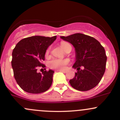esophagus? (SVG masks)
Segmentation results:
<instances>
[{"mask_svg": "<svg viewBox=\"0 0 120 120\" xmlns=\"http://www.w3.org/2000/svg\"><path fill=\"white\" fill-rule=\"evenodd\" d=\"M57 71H60V72H62V73H66L67 72V71L65 70H57Z\"/></svg>", "mask_w": 120, "mask_h": 120, "instance_id": "obj_1", "label": "esophagus"}]
</instances>
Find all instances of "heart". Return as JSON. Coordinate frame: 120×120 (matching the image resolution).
<instances>
[{
	"label": "heart",
	"mask_w": 120,
	"mask_h": 120,
	"mask_svg": "<svg viewBox=\"0 0 120 120\" xmlns=\"http://www.w3.org/2000/svg\"><path fill=\"white\" fill-rule=\"evenodd\" d=\"M69 43L66 42H62L60 46L64 50L65 49V47L66 45ZM50 52V49H48L46 51L45 55L46 56H48ZM70 62L69 59H60V58H53L52 60H49L48 62V66L50 69H55V70H62L65 68L67 65H68Z\"/></svg>",
	"instance_id": "heart-1"
}]
</instances>
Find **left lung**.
<instances>
[{
  "mask_svg": "<svg viewBox=\"0 0 120 120\" xmlns=\"http://www.w3.org/2000/svg\"><path fill=\"white\" fill-rule=\"evenodd\" d=\"M60 38L75 47L76 61L73 68L77 72L69 81L71 86L79 91H87L96 87L106 69L107 56L104 47L93 37L81 33Z\"/></svg>",
  "mask_w": 120,
  "mask_h": 120,
  "instance_id": "8db88e82",
  "label": "left lung"
}]
</instances>
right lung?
Returning a JSON list of instances; mask_svg holds the SVG:
<instances>
[{"label":"right lung","mask_w":120,"mask_h":120,"mask_svg":"<svg viewBox=\"0 0 120 120\" xmlns=\"http://www.w3.org/2000/svg\"><path fill=\"white\" fill-rule=\"evenodd\" d=\"M56 39V36H33L22 39L14 49L11 65L14 78L24 91L39 94L50 87L54 71L45 70L42 74L38 73L37 69L46 68L42 64L45 52Z\"/></svg>","instance_id":"right-lung-1"}]
</instances>
